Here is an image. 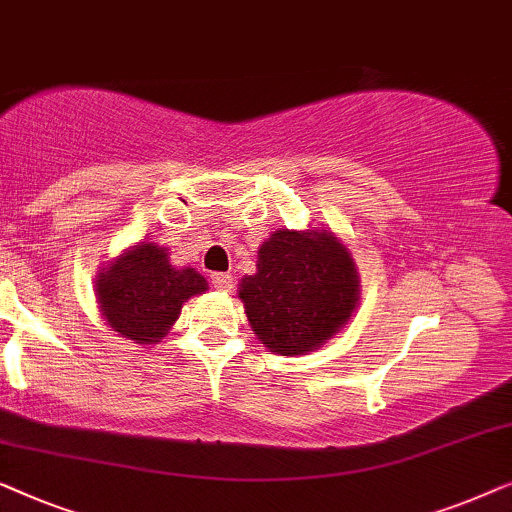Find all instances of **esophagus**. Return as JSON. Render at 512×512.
<instances>
[{
	"label": "esophagus",
	"mask_w": 512,
	"mask_h": 512,
	"mask_svg": "<svg viewBox=\"0 0 512 512\" xmlns=\"http://www.w3.org/2000/svg\"><path fill=\"white\" fill-rule=\"evenodd\" d=\"M211 283H213L215 290H220V292H229V290H232V285H234V278L229 276V273H213V276H211Z\"/></svg>",
	"instance_id": "1"
}]
</instances>
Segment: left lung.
Returning <instances> with one entry per match:
<instances>
[{
	"label": "left lung",
	"instance_id": "left-lung-1",
	"mask_svg": "<svg viewBox=\"0 0 512 512\" xmlns=\"http://www.w3.org/2000/svg\"><path fill=\"white\" fill-rule=\"evenodd\" d=\"M239 299L266 350L308 355L357 311V264L327 227L278 229L259 246L257 271L241 278Z\"/></svg>",
	"mask_w": 512,
	"mask_h": 512
}]
</instances>
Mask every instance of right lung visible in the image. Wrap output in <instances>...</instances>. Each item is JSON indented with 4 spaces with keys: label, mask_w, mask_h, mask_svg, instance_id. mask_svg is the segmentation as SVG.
<instances>
[{
    "label": "right lung",
    "mask_w": 512,
    "mask_h": 512,
    "mask_svg": "<svg viewBox=\"0 0 512 512\" xmlns=\"http://www.w3.org/2000/svg\"><path fill=\"white\" fill-rule=\"evenodd\" d=\"M208 290L192 266H174L169 250L141 241L122 250L97 273L99 313L118 336L139 345L162 343L190 297Z\"/></svg>",
    "instance_id": "obj_1"
}]
</instances>
